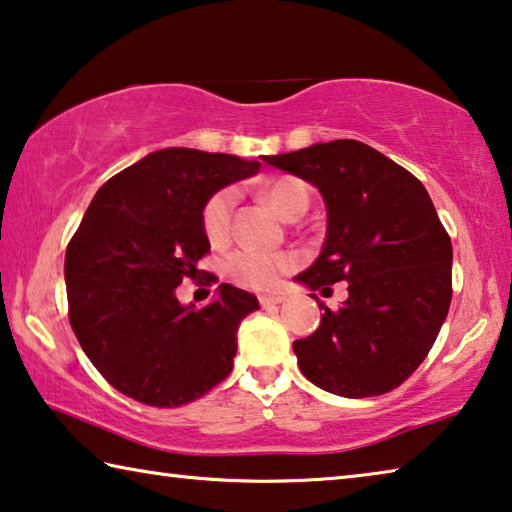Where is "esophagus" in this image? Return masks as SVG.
I'll return each mask as SVG.
<instances>
[{
    "label": "esophagus",
    "mask_w": 512,
    "mask_h": 512,
    "mask_svg": "<svg viewBox=\"0 0 512 512\" xmlns=\"http://www.w3.org/2000/svg\"><path fill=\"white\" fill-rule=\"evenodd\" d=\"M258 301H261L263 308H272V306L283 304V301H286V297H283V295H263Z\"/></svg>",
    "instance_id": "34e87169"
}]
</instances>
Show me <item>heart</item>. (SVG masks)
I'll use <instances>...</instances> for the list:
<instances>
[{"instance_id":"b5f03b06","label":"heart","mask_w":512,"mask_h":512,"mask_svg":"<svg viewBox=\"0 0 512 512\" xmlns=\"http://www.w3.org/2000/svg\"><path fill=\"white\" fill-rule=\"evenodd\" d=\"M263 197L286 220L299 217L308 206V190L301 181L283 177L267 183ZM238 204V190L226 186L215 190L201 206V229L213 245H224L231 238V220ZM299 258L292 251H263L238 249L226 261V274L233 283L249 290H272L281 276L297 267Z\"/></svg>"}]
</instances>
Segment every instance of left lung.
Masks as SVG:
<instances>
[{
    "mask_svg": "<svg viewBox=\"0 0 512 512\" xmlns=\"http://www.w3.org/2000/svg\"><path fill=\"white\" fill-rule=\"evenodd\" d=\"M322 192V254L297 276L311 290L347 281L338 311L292 342L301 374L333 395L363 399L404 383L429 354L451 304V240L429 192L358 140L265 156ZM317 299L315 295H311Z\"/></svg>",
    "mask_w": 512,
    "mask_h": 512,
    "instance_id": "left-lung-1",
    "label": "left lung"
}]
</instances>
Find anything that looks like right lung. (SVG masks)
Masks as SVG:
<instances>
[{
    "mask_svg": "<svg viewBox=\"0 0 512 512\" xmlns=\"http://www.w3.org/2000/svg\"><path fill=\"white\" fill-rule=\"evenodd\" d=\"M258 170V161L170 147L117 172L90 201L65 251L67 315L90 363L122 395L177 408L231 374L238 324L258 299L222 283L208 306H181L177 288L197 279L211 251L204 201Z\"/></svg>",
    "mask_w": 512,
    "mask_h": 512,
    "instance_id": "right-lung-1",
    "label": "right lung"
}]
</instances>
